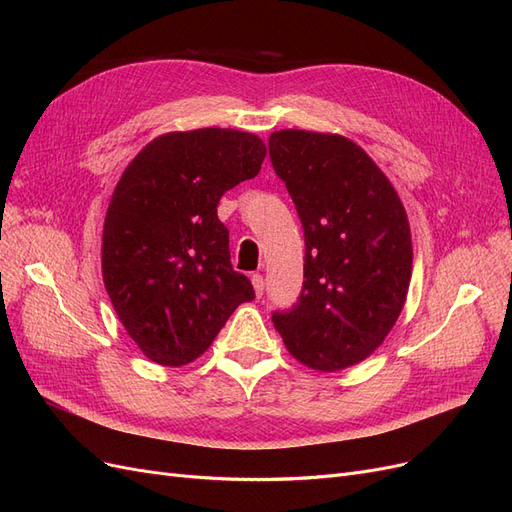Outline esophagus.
Segmentation results:
<instances>
[{"mask_svg":"<svg viewBox=\"0 0 512 512\" xmlns=\"http://www.w3.org/2000/svg\"><path fill=\"white\" fill-rule=\"evenodd\" d=\"M252 286H254V290H256V297L260 299L262 292H265V280H262L260 273H254V275H252Z\"/></svg>","mask_w":512,"mask_h":512,"instance_id":"esophagus-1","label":"esophagus"}]
</instances>
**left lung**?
<instances>
[{
  "mask_svg": "<svg viewBox=\"0 0 512 512\" xmlns=\"http://www.w3.org/2000/svg\"><path fill=\"white\" fill-rule=\"evenodd\" d=\"M269 156L305 237V282L297 303L273 314L275 329L294 359L312 369L361 363L406 303V209L376 162L346 136L280 130L269 136Z\"/></svg>",
  "mask_w": 512,
  "mask_h": 512,
  "instance_id": "1",
  "label": "left lung"
}]
</instances>
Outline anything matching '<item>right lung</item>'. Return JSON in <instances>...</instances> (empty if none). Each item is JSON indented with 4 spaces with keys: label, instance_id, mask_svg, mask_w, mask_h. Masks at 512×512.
<instances>
[{
    "label": "right lung",
    "instance_id": "add662e5",
    "mask_svg": "<svg viewBox=\"0 0 512 512\" xmlns=\"http://www.w3.org/2000/svg\"><path fill=\"white\" fill-rule=\"evenodd\" d=\"M256 134L168 132L123 170L106 211L102 277L115 312L147 359L166 367L203 354L256 294L230 265L224 192L260 173Z\"/></svg>",
    "mask_w": 512,
    "mask_h": 512
}]
</instances>
